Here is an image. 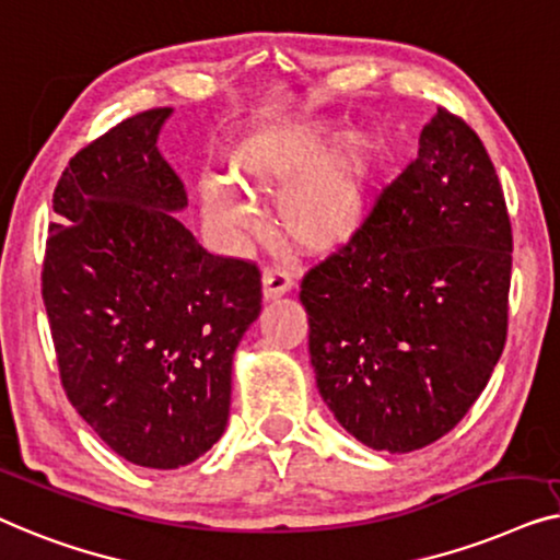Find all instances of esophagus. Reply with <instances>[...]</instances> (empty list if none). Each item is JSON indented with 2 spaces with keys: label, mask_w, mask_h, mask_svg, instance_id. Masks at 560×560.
<instances>
[{
  "label": "esophagus",
  "mask_w": 560,
  "mask_h": 560,
  "mask_svg": "<svg viewBox=\"0 0 560 560\" xmlns=\"http://www.w3.org/2000/svg\"><path fill=\"white\" fill-rule=\"evenodd\" d=\"M294 287V279L281 266H266L264 269V299H279Z\"/></svg>",
  "instance_id": "esophagus-1"
}]
</instances>
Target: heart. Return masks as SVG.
Segmentation results:
<instances>
[{"label": "heart", "instance_id": "heart-1", "mask_svg": "<svg viewBox=\"0 0 560 560\" xmlns=\"http://www.w3.org/2000/svg\"><path fill=\"white\" fill-rule=\"evenodd\" d=\"M335 138L337 129L325 119L266 126L250 133L233 149L228 179L205 177L200 183L205 220L223 235L248 233L256 215L235 187L269 195L281 186L273 220L283 238L310 256L342 250L365 223L381 149L362 131L345 133L337 142Z\"/></svg>", "mask_w": 560, "mask_h": 560}]
</instances>
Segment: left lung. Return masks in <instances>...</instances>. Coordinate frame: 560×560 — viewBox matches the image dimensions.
I'll list each match as a JSON object with an SVG mask.
<instances>
[{
  "mask_svg": "<svg viewBox=\"0 0 560 560\" xmlns=\"http://www.w3.org/2000/svg\"><path fill=\"white\" fill-rule=\"evenodd\" d=\"M510 269L490 154L439 108L352 243L302 279L312 368L340 427L390 454L448 434L505 348Z\"/></svg>",
  "mask_w": 560,
  "mask_h": 560,
  "instance_id": "1",
  "label": "left lung"
}]
</instances>
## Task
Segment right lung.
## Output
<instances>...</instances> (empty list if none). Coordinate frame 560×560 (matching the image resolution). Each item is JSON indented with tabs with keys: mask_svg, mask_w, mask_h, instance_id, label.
I'll return each instance as SVG.
<instances>
[{
	"mask_svg": "<svg viewBox=\"0 0 560 560\" xmlns=\"http://www.w3.org/2000/svg\"><path fill=\"white\" fill-rule=\"evenodd\" d=\"M172 108L116 124L52 192L43 302L66 396L149 469H177L223 436L233 352L261 312V271L212 256L175 218L183 179L156 149Z\"/></svg>",
	"mask_w": 560,
	"mask_h": 560,
	"instance_id": "1",
	"label": "right lung"
}]
</instances>
